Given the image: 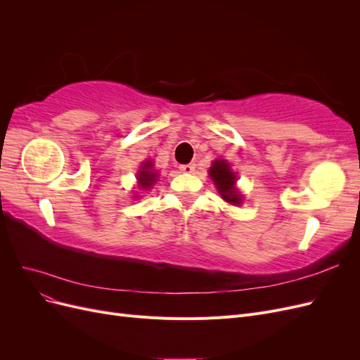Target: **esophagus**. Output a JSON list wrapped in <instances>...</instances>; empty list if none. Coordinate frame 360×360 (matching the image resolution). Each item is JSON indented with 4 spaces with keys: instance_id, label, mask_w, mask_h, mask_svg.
Here are the masks:
<instances>
[{
    "instance_id": "obj_1",
    "label": "esophagus",
    "mask_w": 360,
    "mask_h": 360,
    "mask_svg": "<svg viewBox=\"0 0 360 360\" xmlns=\"http://www.w3.org/2000/svg\"><path fill=\"white\" fill-rule=\"evenodd\" d=\"M181 172H193L195 171V163H186V165L180 167Z\"/></svg>"
}]
</instances>
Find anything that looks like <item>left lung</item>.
<instances>
[{
    "label": "left lung",
    "instance_id": "8db88e82",
    "mask_svg": "<svg viewBox=\"0 0 360 360\" xmlns=\"http://www.w3.org/2000/svg\"><path fill=\"white\" fill-rule=\"evenodd\" d=\"M210 177L213 179L217 191L222 195V198L230 204H240L242 197L234 188L236 176L230 169V165L225 160H214L210 168Z\"/></svg>",
    "mask_w": 360,
    "mask_h": 360
}]
</instances>
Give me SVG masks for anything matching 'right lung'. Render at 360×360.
I'll list each match as a JSON object with an SVG mask.
<instances>
[{"label": "right lung", "instance_id": "1", "mask_svg": "<svg viewBox=\"0 0 360 360\" xmlns=\"http://www.w3.org/2000/svg\"><path fill=\"white\" fill-rule=\"evenodd\" d=\"M151 165L153 163L151 162H146L143 167H141L139 169V174H138V180H139V188L143 189H148L151 184H153L156 181V172L151 171Z\"/></svg>", "mask_w": 360, "mask_h": 360}]
</instances>
